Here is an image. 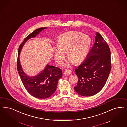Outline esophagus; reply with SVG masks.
Listing matches in <instances>:
<instances>
[{"label":"esophagus","mask_w":127,"mask_h":127,"mask_svg":"<svg viewBox=\"0 0 127 127\" xmlns=\"http://www.w3.org/2000/svg\"><path fill=\"white\" fill-rule=\"evenodd\" d=\"M65 75H68V74H72V71L71 70H69V69H66L63 73Z\"/></svg>","instance_id":"obj_1"}]
</instances>
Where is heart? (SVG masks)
Returning a JSON list of instances; mask_svg holds the SVG:
<instances>
[{"instance_id": "b5f03b06", "label": "heart", "mask_w": 127, "mask_h": 127, "mask_svg": "<svg viewBox=\"0 0 127 127\" xmlns=\"http://www.w3.org/2000/svg\"><path fill=\"white\" fill-rule=\"evenodd\" d=\"M91 39L88 35L77 31H71L61 35L57 41V47L54 48L56 60L61 62L66 56L69 58L65 65L78 64L83 61L89 52Z\"/></svg>"}]
</instances>
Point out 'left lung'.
<instances>
[{
	"label": "left lung",
	"instance_id": "8db88e82",
	"mask_svg": "<svg viewBox=\"0 0 127 127\" xmlns=\"http://www.w3.org/2000/svg\"><path fill=\"white\" fill-rule=\"evenodd\" d=\"M109 47L96 32L95 42L83 62L75 69L78 78L74 90L82 96H92L105 86L111 69Z\"/></svg>",
	"mask_w": 127,
	"mask_h": 127
}]
</instances>
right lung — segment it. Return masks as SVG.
Returning a JSON list of instances; mask_svg holds the SVG:
<instances>
[{"label":"right lung","instance_id":"right-lung-1","mask_svg":"<svg viewBox=\"0 0 127 127\" xmlns=\"http://www.w3.org/2000/svg\"><path fill=\"white\" fill-rule=\"evenodd\" d=\"M46 29V27L37 29L24 39L19 48L17 63L18 73L27 92L31 96L41 99L48 98L55 92L58 81L62 76V72L58 67L47 64L44 70L40 71L38 74L33 76H29L22 69L20 61V55L23 46L28 40L35 37L40 32Z\"/></svg>","mask_w":127,"mask_h":127}]
</instances>
